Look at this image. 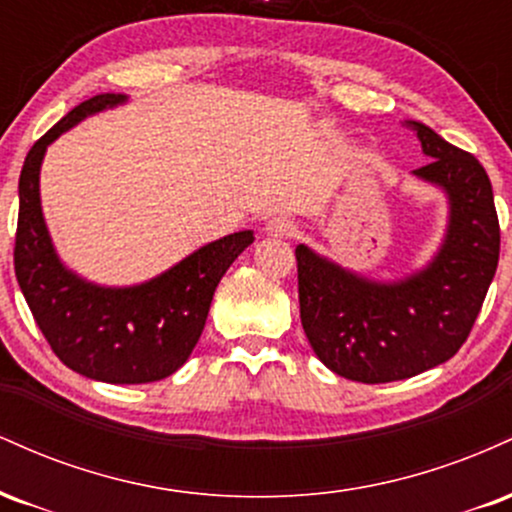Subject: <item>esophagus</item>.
Segmentation results:
<instances>
[{"instance_id":"esophagus-1","label":"esophagus","mask_w":512,"mask_h":512,"mask_svg":"<svg viewBox=\"0 0 512 512\" xmlns=\"http://www.w3.org/2000/svg\"><path fill=\"white\" fill-rule=\"evenodd\" d=\"M264 231L272 238H289L296 233V223L286 219V216H274L272 221H267V228H264Z\"/></svg>"}]
</instances>
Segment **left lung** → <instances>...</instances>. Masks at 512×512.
Returning a JSON list of instances; mask_svg holds the SVG:
<instances>
[{"instance_id":"8db88e82","label":"left lung","mask_w":512,"mask_h":512,"mask_svg":"<svg viewBox=\"0 0 512 512\" xmlns=\"http://www.w3.org/2000/svg\"><path fill=\"white\" fill-rule=\"evenodd\" d=\"M431 158L411 175L448 199L436 255L402 279L375 281L298 245V301L305 337L332 373L356 383H392L457 354L498 267L501 228L491 180L467 151L424 122L404 120Z\"/></svg>"}]
</instances>
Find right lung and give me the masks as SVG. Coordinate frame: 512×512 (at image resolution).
Masks as SVG:
<instances>
[{
	"label": "right lung",
	"mask_w": 512,
	"mask_h": 512,
	"mask_svg": "<svg viewBox=\"0 0 512 512\" xmlns=\"http://www.w3.org/2000/svg\"><path fill=\"white\" fill-rule=\"evenodd\" d=\"M122 103L125 93L88 98L28 151L19 178L14 269L40 332L64 366L101 383L139 385L168 378L190 358L221 276L255 233L238 231L202 245L134 286H101L72 272L57 255L40 207V166L60 134Z\"/></svg>",
	"instance_id": "obj_1"
}]
</instances>
